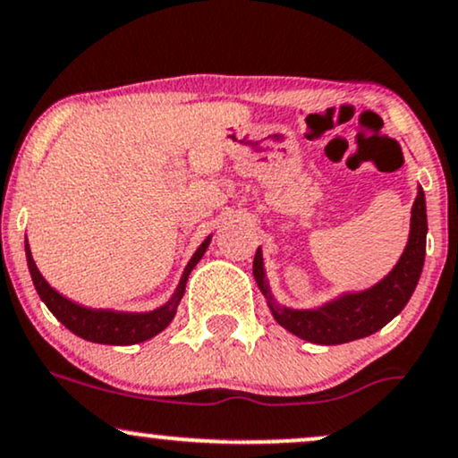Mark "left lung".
Instances as JSON below:
<instances>
[{"label":"left lung","mask_w":458,"mask_h":458,"mask_svg":"<svg viewBox=\"0 0 458 458\" xmlns=\"http://www.w3.org/2000/svg\"><path fill=\"white\" fill-rule=\"evenodd\" d=\"M424 251H427V205H424V191L418 190L414 208H411L410 241H407L403 256L388 277L373 285L371 290L341 296V299L328 302L319 310L296 311L279 307L273 301L268 285L264 282L260 250L253 258V277L267 294L275 319L285 330H290L296 337L311 341V344L339 345L369 337L376 330L386 327L396 313H401L410 296L414 294L418 279H420Z\"/></svg>","instance_id":"1"}]
</instances>
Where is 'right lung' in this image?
<instances>
[{
    "instance_id": "1",
    "label": "right lung",
    "mask_w": 458,
    "mask_h": 458,
    "mask_svg": "<svg viewBox=\"0 0 458 458\" xmlns=\"http://www.w3.org/2000/svg\"><path fill=\"white\" fill-rule=\"evenodd\" d=\"M208 243H211V236L205 239V243L198 247L194 256H191V260L185 267V273L183 277H181V284L179 288H176L173 299H170L164 307H159V310L148 311V313L89 310V307L76 305V302H72L65 299V296L59 294L57 290H53L47 279L42 277L40 271H38L34 258H31L27 241H25V253H27V267H30L31 279H34L38 294H40L44 305L51 310L53 316L57 318L65 328H70L72 333L79 335L82 339L93 341V344L131 345V344H140V341L156 337L157 333H162V330L173 322L176 305H179L181 296H183L185 292L187 277H190L191 268L196 267V262L205 256Z\"/></svg>"
}]
</instances>
